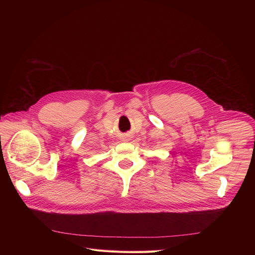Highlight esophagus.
Masks as SVG:
<instances>
[{
	"instance_id": "esophagus-1",
	"label": "esophagus",
	"mask_w": 255,
	"mask_h": 255,
	"mask_svg": "<svg viewBox=\"0 0 255 255\" xmlns=\"http://www.w3.org/2000/svg\"><path fill=\"white\" fill-rule=\"evenodd\" d=\"M123 140H127V139H123Z\"/></svg>"
}]
</instances>
